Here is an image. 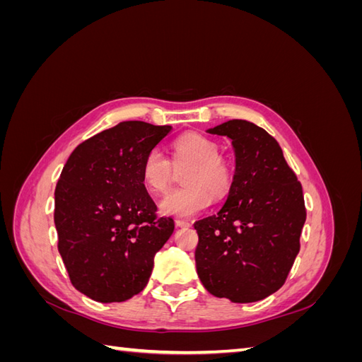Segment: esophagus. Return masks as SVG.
Returning a JSON list of instances; mask_svg holds the SVG:
<instances>
[{
	"label": "esophagus",
	"mask_w": 362,
	"mask_h": 362,
	"mask_svg": "<svg viewBox=\"0 0 362 362\" xmlns=\"http://www.w3.org/2000/svg\"><path fill=\"white\" fill-rule=\"evenodd\" d=\"M192 223L187 221H175V226L177 228H189Z\"/></svg>",
	"instance_id": "obj_1"
}]
</instances>
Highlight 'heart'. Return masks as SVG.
I'll use <instances>...</instances> for the list:
<instances>
[{
  "label": "heart",
  "instance_id": "b5f03b06",
  "mask_svg": "<svg viewBox=\"0 0 362 362\" xmlns=\"http://www.w3.org/2000/svg\"><path fill=\"white\" fill-rule=\"evenodd\" d=\"M173 168L182 172L185 187L169 193L160 204L164 216L192 217L214 199L228 194L233 184L229 164L218 156V146L201 134H184L173 141L172 163L160 151L152 149L141 161L140 175L145 187L156 194L166 193L173 178Z\"/></svg>",
  "mask_w": 362,
  "mask_h": 362
}]
</instances>
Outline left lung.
I'll return each mask as SVG.
<instances>
[{
  "label": "left lung",
  "instance_id": "1",
  "mask_svg": "<svg viewBox=\"0 0 362 362\" xmlns=\"http://www.w3.org/2000/svg\"><path fill=\"white\" fill-rule=\"evenodd\" d=\"M231 140L235 170L221 211L194 223V261L208 293L250 303L278 291L299 254L302 185L267 131L242 119L206 129Z\"/></svg>",
  "mask_w": 362,
  "mask_h": 362
}]
</instances>
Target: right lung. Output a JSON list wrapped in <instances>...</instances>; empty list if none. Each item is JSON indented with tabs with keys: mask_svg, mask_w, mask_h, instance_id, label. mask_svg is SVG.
Listing matches in <instances>:
<instances>
[{
	"mask_svg": "<svg viewBox=\"0 0 362 362\" xmlns=\"http://www.w3.org/2000/svg\"><path fill=\"white\" fill-rule=\"evenodd\" d=\"M170 129L127 120L83 141L64 164L54 223L72 286L87 298L124 302L146 287L175 223L157 218L140 168Z\"/></svg>",
	"mask_w": 362,
	"mask_h": 362,
	"instance_id": "right-lung-1",
	"label": "right lung"
}]
</instances>
